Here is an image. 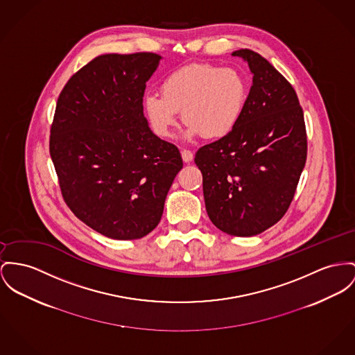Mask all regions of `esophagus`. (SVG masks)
I'll return each mask as SVG.
<instances>
[{"mask_svg": "<svg viewBox=\"0 0 355 355\" xmlns=\"http://www.w3.org/2000/svg\"><path fill=\"white\" fill-rule=\"evenodd\" d=\"M182 159H183V162H184V163H189V162H192L193 155H192V152H191V150L183 149V150H182Z\"/></svg>", "mask_w": 355, "mask_h": 355, "instance_id": "obj_1", "label": "esophagus"}]
</instances>
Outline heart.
<instances>
[{"label": "heart", "mask_w": 355, "mask_h": 355, "mask_svg": "<svg viewBox=\"0 0 355 355\" xmlns=\"http://www.w3.org/2000/svg\"><path fill=\"white\" fill-rule=\"evenodd\" d=\"M248 86L242 73L232 67L192 64L171 73L163 83V94L144 96V112L153 132L168 137L179 114L187 125L183 139L206 140L226 137L245 110Z\"/></svg>", "instance_id": "1"}]
</instances>
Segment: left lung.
Returning <instances> with one entry per match:
<instances>
[{
    "label": "left lung",
    "instance_id": "left-lung-1",
    "mask_svg": "<svg viewBox=\"0 0 355 355\" xmlns=\"http://www.w3.org/2000/svg\"><path fill=\"white\" fill-rule=\"evenodd\" d=\"M253 75L245 110L226 137L202 146L206 210L226 234L257 236L286 213L307 159L304 114L291 83L250 49L232 53Z\"/></svg>",
    "mask_w": 355,
    "mask_h": 355
}]
</instances>
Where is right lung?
Here are the masks:
<instances>
[{
	"label": "right lung",
	"instance_id": "add662e5",
	"mask_svg": "<svg viewBox=\"0 0 355 355\" xmlns=\"http://www.w3.org/2000/svg\"><path fill=\"white\" fill-rule=\"evenodd\" d=\"M160 55H101L59 95L49 153L67 206L102 236L139 239L160 222L166 193L183 168L179 149L144 116L146 82Z\"/></svg>",
	"mask_w": 355,
	"mask_h": 355
}]
</instances>
